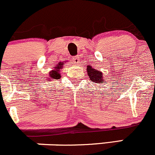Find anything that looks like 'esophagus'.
Instances as JSON below:
<instances>
[{
  "mask_svg": "<svg viewBox=\"0 0 155 155\" xmlns=\"http://www.w3.org/2000/svg\"><path fill=\"white\" fill-rule=\"evenodd\" d=\"M72 61L75 64H79L80 63V57L79 56H75L72 58Z\"/></svg>",
  "mask_w": 155,
  "mask_h": 155,
  "instance_id": "obj_1",
  "label": "esophagus"
}]
</instances>
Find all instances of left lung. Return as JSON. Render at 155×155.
<instances>
[{
    "instance_id": "obj_1",
    "label": "left lung",
    "mask_w": 155,
    "mask_h": 155,
    "mask_svg": "<svg viewBox=\"0 0 155 155\" xmlns=\"http://www.w3.org/2000/svg\"><path fill=\"white\" fill-rule=\"evenodd\" d=\"M87 71L89 78H90V80L93 82L99 83V84H102V82H105L103 80V74L98 71V70L92 68L91 65H87Z\"/></svg>"
}]
</instances>
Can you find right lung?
I'll use <instances>...</instances> for the list:
<instances>
[{
	"mask_svg": "<svg viewBox=\"0 0 155 155\" xmlns=\"http://www.w3.org/2000/svg\"><path fill=\"white\" fill-rule=\"evenodd\" d=\"M63 65L64 62H59V65H56V67H55L53 70L50 71L49 72V78H47V81H51L53 79H60V69H62Z\"/></svg>",
	"mask_w": 155,
	"mask_h": 155,
	"instance_id": "obj_1",
	"label": "right lung"
}]
</instances>
